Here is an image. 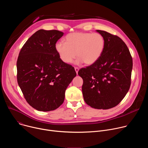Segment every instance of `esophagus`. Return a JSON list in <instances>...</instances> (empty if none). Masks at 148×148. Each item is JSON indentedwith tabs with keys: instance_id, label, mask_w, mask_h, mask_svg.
I'll use <instances>...</instances> for the list:
<instances>
[{
	"instance_id": "1",
	"label": "esophagus",
	"mask_w": 148,
	"mask_h": 148,
	"mask_svg": "<svg viewBox=\"0 0 148 148\" xmlns=\"http://www.w3.org/2000/svg\"><path fill=\"white\" fill-rule=\"evenodd\" d=\"M74 69H75V72H76V73H77V74H78V71H79V69H78V67H74Z\"/></svg>"
}]
</instances>
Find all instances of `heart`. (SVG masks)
<instances>
[{
    "mask_svg": "<svg viewBox=\"0 0 148 148\" xmlns=\"http://www.w3.org/2000/svg\"><path fill=\"white\" fill-rule=\"evenodd\" d=\"M64 40L65 43L57 42L55 49L61 60L66 64L71 63L77 54V64L84 62L92 64L101 56L105 46L103 37L97 33H72Z\"/></svg>",
    "mask_w": 148,
    "mask_h": 148,
    "instance_id": "obj_1",
    "label": "heart"
}]
</instances>
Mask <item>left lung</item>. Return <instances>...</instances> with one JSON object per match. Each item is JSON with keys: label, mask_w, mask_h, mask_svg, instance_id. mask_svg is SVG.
<instances>
[{"label": "left lung", "mask_w": 148, "mask_h": 148, "mask_svg": "<svg viewBox=\"0 0 148 148\" xmlns=\"http://www.w3.org/2000/svg\"><path fill=\"white\" fill-rule=\"evenodd\" d=\"M105 46L99 59L78 74L83 79L82 91L86 103L95 109L115 107L128 92L131 83L132 58L117 36L97 30Z\"/></svg>", "instance_id": "left-lung-1"}]
</instances>
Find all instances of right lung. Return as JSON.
Wrapping results in <instances>:
<instances>
[{
    "instance_id": "add662e5",
    "label": "right lung",
    "mask_w": 148,
    "mask_h": 148,
    "mask_svg": "<svg viewBox=\"0 0 148 148\" xmlns=\"http://www.w3.org/2000/svg\"><path fill=\"white\" fill-rule=\"evenodd\" d=\"M64 33L41 29L26 42L17 61V79L27 103L40 111H50L63 103L76 72L62 62L55 45Z\"/></svg>"
}]
</instances>
